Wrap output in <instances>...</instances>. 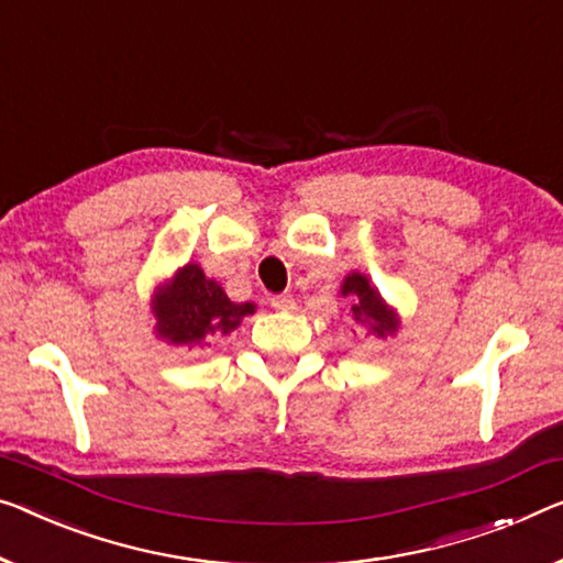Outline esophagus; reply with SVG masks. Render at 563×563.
Wrapping results in <instances>:
<instances>
[{
	"instance_id": "34e87169",
	"label": "esophagus",
	"mask_w": 563,
	"mask_h": 563,
	"mask_svg": "<svg viewBox=\"0 0 563 563\" xmlns=\"http://www.w3.org/2000/svg\"><path fill=\"white\" fill-rule=\"evenodd\" d=\"M271 306L275 310H280V313H288V310H296V298L288 296V292H283V296H275L271 300Z\"/></svg>"
}]
</instances>
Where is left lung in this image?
<instances>
[{
  "instance_id": "left-lung-1",
  "label": "left lung",
  "mask_w": 563,
  "mask_h": 563,
  "mask_svg": "<svg viewBox=\"0 0 563 563\" xmlns=\"http://www.w3.org/2000/svg\"><path fill=\"white\" fill-rule=\"evenodd\" d=\"M341 296L351 300V318L354 325H364V329L376 335V339H387L399 331V313L391 308L376 285L366 278L364 273L351 271L341 283Z\"/></svg>"
}]
</instances>
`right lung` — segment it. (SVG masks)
Listing matches in <instances>:
<instances>
[{"label": "right lung", "mask_w": 563, "mask_h": 563, "mask_svg": "<svg viewBox=\"0 0 563 563\" xmlns=\"http://www.w3.org/2000/svg\"><path fill=\"white\" fill-rule=\"evenodd\" d=\"M253 313L255 303H234L197 263L179 267L151 296L154 333L169 346H201L207 335H228Z\"/></svg>", "instance_id": "right-lung-1"}]
</instances>
